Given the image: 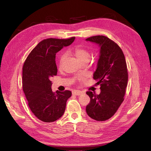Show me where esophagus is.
Instances as JSON below:
<instances>
[{"instance_id":"1","label":"esophagus","mask_w":151,"mask_h":151,"mask_svg":"<svg viewBox=\"0 0 151 151\" xmlns=\"http://www.w3.org/2000/svg\"><path fill=\"white\" fill-rule=\"evenodd\" d=\"M83 93V92L81 91L80 90H74L72 91V94L73 95H81Z\"/></svg>"}]
</instances>
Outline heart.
Wrapping results in <instances>:
<instances>
[{
	"label": "heart",
	"instance_id": "obj_1",
	"mask_svg": "<svg viewBox=\"0 0 151 151\" xmlns=\"http://www.w3.org/2000/svg\"><path fill=\"white\" fill-rule=\"evenodd\" d=\"M67 53L74 55L78 59V60L81 62V63H83V62H88L90 61V54L86 49H84V48L75 47L71 50H69ZM65 58V54H62L61 56L60 61H59V67H60V68L62 67V66H63Z\"/></svg>",
	"mask_w": 151,
	"mask_h": 151
}]
</instances>
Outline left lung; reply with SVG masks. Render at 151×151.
<instances>
[{
	"label": "left lung",
	"mask_w": 151,
	"mask_h": 151,
	"mask_svg": "<svg viewBox=\"0 0 151 151\" xmlns=\"http://www.w3.org/2000/svg\"><path fill=\"white\" fill-rule=\"evenodd\" d=\"M100 47V55L93 78L100 84L101 93L91 91L86 111L90 118L104 121L111 118L124 101L127 84V64L122 49L116 43L104 36H95L86 39Z\"/></svg>",
	"instance_id": "8db88e82"
}]
</instances>
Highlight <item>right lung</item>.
<instances>
[{
  "label": "right lung",
  "instance_id": "right-lung-1",
  "mask_svg": "<svg viewBox=\"0 0 151 151\" xmlns=\"http://www.w3.org/2000/svg\"><path fill=\"white\" fill-rule=\"evenodd\" d=\"M75 37L69 39L43 40L29 54L22 71V88L28 105L32 113L45 122H52L63 116L69 90L52 91L50 79L57 75L56 54L64 47L73 43Z\"/></svg>",
  "mask_w": 151,
  "mask_h": 151
}]
</instances>
